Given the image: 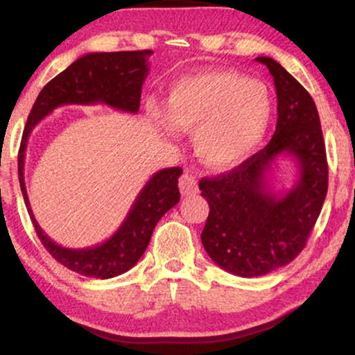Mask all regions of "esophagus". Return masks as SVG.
Listing matches in <instances>:
<instances>
[{
  "instance_id": "1",
  "label": "esophagus",
  "mask_w": 355,
  "mask_h": 355,
  "mask_svg": "<svg viewBox=\"0 0 355 355\" xmlns=\"http://www.w3.org/2000/svg\"><path fill=\"white\" fill-rule=\"evenodd\" d=\"M179 191L184 197L187 196H193V193L198 192V184L196 181V178L192 174L184 173L181 178H179Z\"/></svg>"
}]
</instances>
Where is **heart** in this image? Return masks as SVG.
Masks as SVG:
<instances>
[{
	"instance_id": "b5f03b06",
	"label": "heart",
	"mask_w": 355,
	"mask_h": 355,
	"mask_svg": "<svg viewBox=\"0 0 355 355\" xmlns=\"http://www.w3.org/2000/svg\"><path fill=\"white\" fill-rule=\"evenodd\" d=\"M150 114L166 134L192 130L197 157L213 169L241 163L257 148L270 125L271 103L260 82L227 71H207L179 79L168 92L166 113Z\"/></svg>"
}]
</instances>
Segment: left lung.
I'll list each match as a JSON object with an SVG mask.
<instances>
[{
	"mask_svg": "<svg viewBox=\"0 0 355 355\" xmlns=\"http://www.w3.org/2000/svg\"><path fill=\"white\" fill-rule=\"evenodd\" d=\"M268 67L278 96L273 137L259 153L230 173L202 179L198 187L210 205L202 244L223 270L255 278L288 265L305 247L328 191V163L317 106L309 92L273 58ZM281 156L298 164L289 191L275 193L268 173Z\"/></svg>",
	"mask_w": 355,
	"mask_h": 355,
	"instance_id": "8db88e82",
	"label": "left lung"
}]
</instances>
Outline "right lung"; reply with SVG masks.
<instances>
[{"instance_id":"add662e5","label":"right lung","mask_w":355,"mask_h":355,"mask_svg":"<svg viewBox=\"0 0 355 355\" xmlns=\"http://www.w3.org/2000/svg\"><path fill=\"white\" fill-rule=\"evenodd\" d=\"M153 51L87 53L48 82L38 94L24 129L17 157L19 184L27 211L38 239L55 260L76 273L96 279L123 275L140 260L150 237L168 210L181 198L178 179L181 168L159 169L145 182L135 197L124 221L110 239L85 249H67L56 244L38 225L28 202L24 166L32 130L40 121L62 105H108L111 108L135 114L140 108V94L148 74V60Z\"/></svg>"}]
</instances>
